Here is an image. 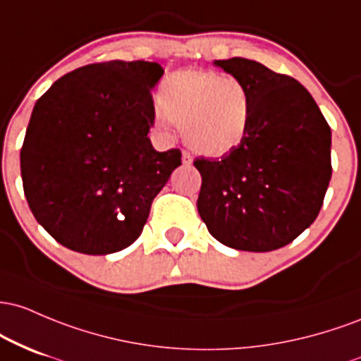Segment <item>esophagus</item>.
<instances>
[{
  "instance_id": "obj_1",
  "label": "esophagus",
  "mask_w": 361,
  "mask_h": 361,
  "mask_svg": "<svg viewBox=\"0 0 361 361\" xmlns=\"http://www.w3.org/2000/svg\"><path fill=\"white\" fill-rule=\"evenodd\" d=\"M182 164L184 165H191L192 164V155L188 152H182Z\"/></svg>"
}]
</instances>
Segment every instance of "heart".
<instances>
[{
	"instance_id": "1",
	"label": "heart",
	"mask_w": 361,
	"mask_h": 361,
	"mask_svg": "<svg viewBox=\"0 0 361 361\" xmlns=\"http://www.w3.org/2000/svg\"><path fill=\"white\" fill-rule=\"evenodd\" d=\"M159 105L161 131L182 128L188 147L200 155H226L249 135L252 95L237 76L197 68L170 73L159 87Z\"/></svg>"
}]
</instances>
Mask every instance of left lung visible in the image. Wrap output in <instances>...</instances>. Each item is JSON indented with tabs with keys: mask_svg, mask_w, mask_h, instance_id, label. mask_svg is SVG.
<instances>
[{
	"mask_svg": "<svg viewBox=\"0 0 361 361\" xmlns=\"http://www.w3.org/2000/svg\"><path fill=\"white\" fill-rule=\"evenodd\" d=\"M252 95L249 135L218 160L196 159L197 212L218 242L269 252L317 218L329 185L331 128L295 78L245 58L214 61Z\"/></svg>",
	"mask_w": 361,
	"mask_h": 361,
	"instance_id": "1",
	"label": "left lung"
}]
</instances>
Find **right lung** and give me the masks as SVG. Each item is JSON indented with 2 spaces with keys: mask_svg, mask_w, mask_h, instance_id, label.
Segmentation results:
<instances>
[{
  "mask_svg": "<svg viewBox=\"0 0 361 361\" xmlns=\"http://www.w3.org/2000/svg\"><path fill=\"white\" fill-rule=\"evenodd\" d=\"M161 75L149 61L88 64L35 104L20 152L23 191L61 245L105 256L143 232L153 200L180 165V149L160 153L148 137Z\"/></svg>",
  "mask_w": 361,
  "mask_h": 361,
  "instance_id": "add662e5",
  "label": "right lung"
}]
</instances>
